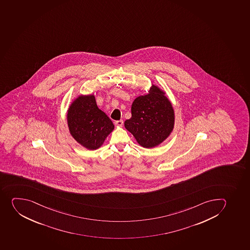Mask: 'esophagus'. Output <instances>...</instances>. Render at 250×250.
<instances>
[{"label": "esophagus", "mask_w": 250, "mask_h": 250, "mask_svg": "<svg viewBox=\"0 0 250 250\" xmlns=\"http://www.w3.org/2000/svg\"><path fill=\"white\" fill-rule=\"evenodd\" d=\"M123 123H124V122L122 120H119V121H116L115 122V125L117 126H122L123 125Z\"/></svg>", "instance_id": "34e87169"}]
</instances>
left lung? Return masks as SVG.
<instances>
[{
	"label": "left lung",
	"instance_id": "left-lung-1",
	"mask_svg": "<svg viewBox=\"0 0 250 250\" xmlns=\"http://www.w3.org/2000/svg\"><path fill=\"white\" fill-rule=\"evenodd\" d=\"M132 117L125 127L145 148L157 146L170 134L174 123V109L165 93L155 85L149 94L140 96L131 107Z\"/></svg>",
	"mask_w": 250,
	"mask_h": 250
}]
</instances>
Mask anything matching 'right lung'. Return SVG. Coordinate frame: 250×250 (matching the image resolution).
<instances>
[{"label": "right lung", "instance_id": "right-lung-1", "mask_svg": "<svg viewBox=\"0 0 250 250\" xmlns=\"http://www.w3.org/2000/svg\"><path fill=\"white\" fill-rule=\"evenodd\" d=\"M67 123L76 142L92 150L101 147L114 128L109 117L97 107L93 95L79 96L73 101L67 112Z\"/></svg>", "mask_w": 250, "mask_h": 250}]
</instances>
